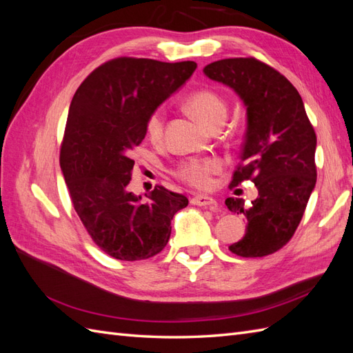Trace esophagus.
<instances>
[{
    "label": "esophagus",
    "mask_w": 353,
    "mask_h": 353,
    "mask_svg": "<svg viewBox=\"0 0 353 353\" xmlns=\"http://www.w3.org/2000/svg\"><path fill=\"white\" fill-rule=\"evenodd\" d=\"M191 203H193V205H196V206L209 208L213 212H216L218 208H219L218 201L213 197H209V196H196V197L191 199Z\"/></svg>",
    "instance_id": "obj_1"
}]
</instances>
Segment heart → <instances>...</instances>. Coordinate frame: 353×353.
Returning <instances> with one entry per match:
<instances>
[{"mask_svg":"<svg viewBox=\"0 0 353 353\" xmlns=\"http://www.w3.org/2000/svg\"><path fill=\"white\" fill-rule=\"evenodd\" d=\"M187 108L197 119H200L208 128L223 123L227 119L228 108L222 97L213 91H199L194 92L187 100ZM165 128V113L162 109L154 110L147 119L145 132L152 141H160L163 137ZM221 169L218 159H197L190 157L181 162L176 168V175L185 181L187 184L206 188L210 184V175L216 174Z\"/></svg>","mask_w":353,"mask_h":353,"instance_id":"b5f03b06","label":"heart"}]
</instances>
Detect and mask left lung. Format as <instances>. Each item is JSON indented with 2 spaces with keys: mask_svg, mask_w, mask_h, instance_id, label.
Listing matches in <instances>:
<instances>
[{
  "mask_svg": "<svg viewBox=\"0 0 353 353\" xmlns=\"http://www.w3.org/2000/svg\"><path fill=\"white\" fill-rule=\"evenodd\" d=\"M212 81L231 88L245 108L241 165L232 185L252 181L258 197L250 208L227 199L244 215V237L230 245L243 258H262L293 237L316 183V135L302 97L280 72L254 59H223L203 69Z\"/></svg>",
  "mask_w": 353,
  "mask_h": 353,
  "instance_id": "obj_1",
  "label": "left lung"
}]
</instances>
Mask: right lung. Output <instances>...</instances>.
I'll use <instances>...</instances> for the list:
<instances>
[{
  "instance_id": "1",
  "label": "right lung",
  "mask_w": 353,
  "mask_h": 353,
  "mask_svg": "<svg viewBox=\"0 0 353 353\" xmlns=\"http://www.w3.org/2000/svg\"><path fill=\"white\" fill-rule=\"evenodd\" d=\"M196 68L194 61L114 59L95 69L73 95L60 168L83 227L114 259L141 261L163 250L170 221L188 205L185 196L160 185L143 201L128 184L131 154L144 140L148 116Z\"/></svg>"
}]
</instances>
